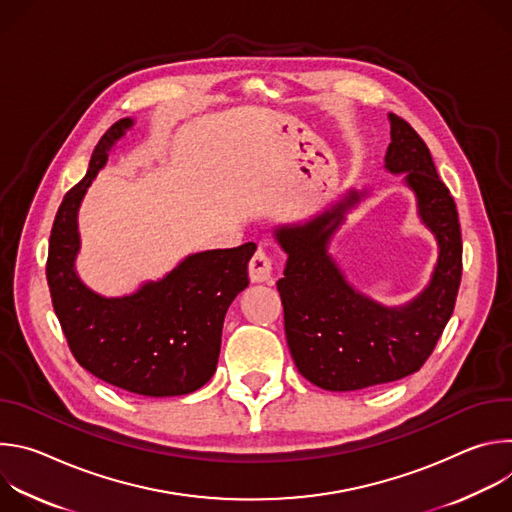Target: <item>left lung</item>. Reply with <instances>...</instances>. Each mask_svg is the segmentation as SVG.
<instances>
[{
  "label": "left lung",
  "mask_w": 512,
  "mask_h": 512,
  "mask_svg": "<svg viewBox=\"0 0 512 512\" xmlns=\"http://www.w3.org/2000/svg\"><path fill=\"white\" fill-rule=\"evenodd\" d=\"M135 125L131 117L111 125L85 178L64 194L50 233L46 279L56 318L83 369L129 393L182 397L212 375L227 310L249 285L247 267L257 245L188 253L125 296H103L87 285L77 269L79 212L111 152Z\"/></svg>",
  "instance_id": "8db88e82"
}]
</instances>
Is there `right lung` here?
I'll return each instance as SVG.
<instances>
[{
    "label": "right lung",
    "instance_id": "1",
    "mask_svg": "<svg viewBox=\"0 0 512 512\" xmlns=\"http://www.w3.org/2000/svg\"><path fill=\"white\" fill-rule=\"evenodd\" d=\"M389 127L383 168L403 176V186L415 196L419 223L437 245L429 281L415 298L389 306L367 296L332 253L346 216L373 194V186L350 190L308 223L273 227V239L287 255L277 281L287 344L300 373L326 391H356L419 371L458 296L462 235L454 198L415 129L393 113Z\"/></svg>",
    "mask_w": 512,
    "mask_h": 512
}]
</instances>
